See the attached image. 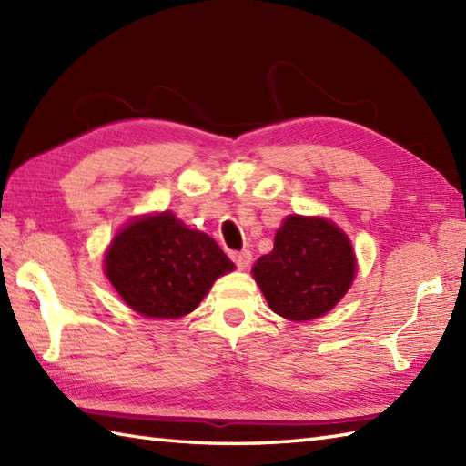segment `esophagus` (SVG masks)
Returning a JSON list of instances; mask_svg holds the SVG:
<instances>
[{
	"instance_id": "34e87169",
	"label": "esophagus",
	"mask_w": 466,
	"mask_h": 466,
	"mask_svg": "<svg viewBox=\"0 0 466 466\" xmlns=\"http://www.w3.org/2000/svg\"><path fill=\"white\" fill-rule=\"evenodd\" d=\"M232 258H234V262H236V266H238L240 270H244L246 266L250 264V260H252V254L248 252V250H240V252H232Z\"/></svg>"
}]
</instances>
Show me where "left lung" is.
Returning a JSON list of instances; mask_svg holds the SVG:
<instances>
[{
	"instance_id": "obj_1",
	"label": "left lung",
	"mask_w": 466,
	"mask_h": 466,
	"mask_svg": "<svg viewBox=\"0 0 466 466\" xmlns=\"http://www.w3.org/2000/svg\"><path fill=\"white\" fill-rule=\"evenodd\" d=\"M350 240L324 218H286L274 250L252 274L268 306L289 320H312L336 306L354 279Z\"/></svg>"
}]
</instances>
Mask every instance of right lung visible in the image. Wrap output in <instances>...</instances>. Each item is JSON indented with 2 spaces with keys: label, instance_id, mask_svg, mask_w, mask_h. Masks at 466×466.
<instances>
[{
  "label": "right lung",
  "instance_id": "1",
  "mask_svg": "<svg viewBox=\"0 0 466 466\" xmlns=\"http://www.w3.org/2000/svg\"><path fill=\"white\" fill-rule=\"evenodd\" d=\"M230 270L234 264L220 246L172 212L126 226L106 254V274L117 294L150 319L192 312L218 276Z\"/></svg>",
  "mask_w": 466,
  "mask_h": 466
}]
</instances>
